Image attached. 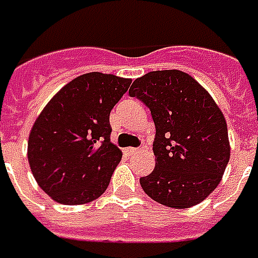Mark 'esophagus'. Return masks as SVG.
I'll return each instance as SVG.
<instances>
[{
	"label": "esophagus",
	"mask_w": 258,
	"mask_h": 258,
	"mask_svg": "<svg viewBox=\"0 0 258 258\" xmlns=\"http://www.w3.org/2000/svg\"><path fill=\"white\" fill-rule=\"evenodd\" d=\"M136 152H138V148H134V147H128V148H124V154H125L127 157H131V155H134Z\"/></svg>",
	"instance_id": "esophagus-1"
}]
</instances>
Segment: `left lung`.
<instances>
[{"label":"left lung","instance_id":"8db88e82","mask_svg":"<svg viewBox=\"0 0 258 258\" xmlns=\"http://www.w3.org/2000/svg\"><path fill=\"white\" fill-rule=\"evenodd\" d=\"M130 96L150 108L155 168L144 192L175 209L201 203L216 189L230 159L227 124L215 100L188 73L157 70L134 80Z\"/></svg>","mask_w":258,"mask_h":258}]
</instances>
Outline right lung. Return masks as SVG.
Wrapping results in <instances>:
<instances>
[{"label": "right lung", "instance_id": "obj_1", "mask_svg": "<svg viewBox=\"0 0 258 258\" xmlns=\"http://www.w3.org/2000/svg\"><path fill=\"white\" fill-rule=\"evenodd\" d=\"M131 80L99 72L73 79L33 124L28 161L38 185L62 205H82L106 192L121 151L110 141V111Z\"/></svg>", "mask_w": 258, "mask_h": 258}]
</instances>
